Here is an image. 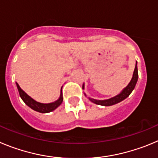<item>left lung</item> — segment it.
Instances as JSON below:
<instances>
[{"instance_id": "obj_1", "label": "left lung", "mask_w": 158, "mask_h": 158, "mask_svg": "<svg viewBox=\"0 0 158 158\" xmlns=\"http://www.w3.org/2000/svg\"><path fill=\"white\" fill-rule=\"evenodd\" d=\"M138 78H139V75H138V68H137V62H136L135 68L134 73H133V76L131 78V80L130 81V82L128 83L126 87L120 92V94L116 96L113 97L112 98L107 99V100H96V99L89 98V99L92 102H94V104L97 105H100V106H110L115 105V104H117L119 102H122L123 100H124L125 98H127V97L131 94V93L132 92V90L135 89V86L136 83H137ZM82 89H84V85H82ZM86 95V94H84Z\"/></svg>"}]
</instances>
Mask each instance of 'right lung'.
Instances as JSON below:
<instances>
[{"mask_svg": "<svg viewBox=\"0 0 158 158\" xmlns=\"http://www.w3.org/2000/svg\"><path fill=\"white\" fill-rule=\"evenodd\" d=\"M16 86H17V88H18V90H19V96H20L22 100L24 102V103L26 104L27 106H29L31 109H32L35 111H37V112H38V113H49V112H52V111H53L54 109H56L58 106H60L62 102H63V95H62V91H60V96L59 99L56 100V102H51V103H48V104H44V103H40V102H36V101L34 100L32 98H31L29 95L25 93L22 89H21L20 86H19V84H18L17 82H16Z\"/></svg>", "mask_w": 158, "mask_h": 158, "instance_id": "add662e5", "label": "right lung"}]
</instances>
